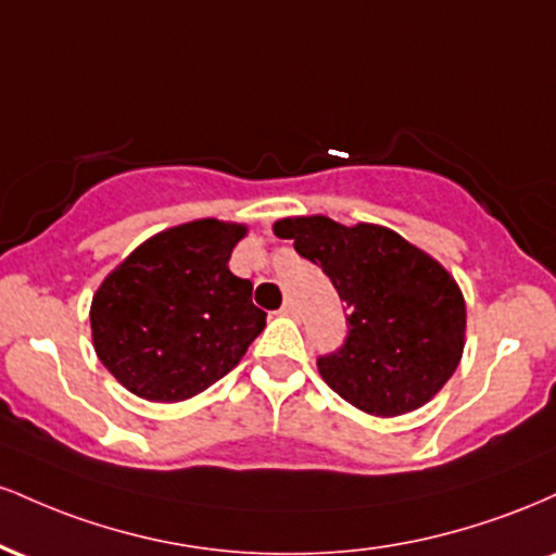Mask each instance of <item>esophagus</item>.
Listing matches in <instances>:
<instances>
[{"label":"esophagus","instance_id":"1","mask_svg":"<svg viewBox=\"0 0 556 556\" xmlns=\"http://www.w3.org/2000/svg\"><path fill=\"white\" fill-rule=\"evenodd\" d=\"M279 314H282V316H298V305L292 303V300H287L282 308H279Z\"/></svg>","mask_w":556,"mask_h":556}]
</instances>
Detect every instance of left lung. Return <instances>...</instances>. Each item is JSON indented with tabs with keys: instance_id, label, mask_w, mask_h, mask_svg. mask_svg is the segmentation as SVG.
<instances>
[{
	"instance_id": "1",
	"label": "left lung",
	"mask_w": 556,
	"mask_h": 556,
	"mask_svg": "<svg viewBox=\"0 0 556 556\" xmlns=\"http://www.w3.org/2000/svg\"><path fill=\"white\" fill-rule=\"evenodd\" d=\"M274 235L295 240L298 256L321 266L348 303L342 348L316 361L342 400L371 416H402L450 381L465 344V300L442 264L392 229L329 216L282 219Z\"/></svg>"
}]
</instances>
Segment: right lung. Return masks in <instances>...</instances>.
<instances>
[{
    "mask_svg": "<svg viewBox=\"0 0 556 556\" xmlns=\"http://www.w3.org/2000/svg\"><path fill=\"white\" fill-rule=\"evenodd\" d=\"M242 225L198 219L127 256L91 303L93 348L119 384L151 402H180L238 366L266 327L251 279L229 271Z\"/></svg>",
    "mask_w": 556,
    "mask_h": 556,
    "instance_id": "1",
    "label": "right lung"
}]
</instances>
